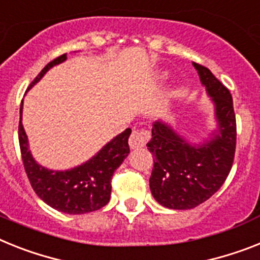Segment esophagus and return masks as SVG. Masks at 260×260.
<instances>
[{
    "mask_svg": "<svg viewBox=\"0 0 260 260\" xmlns=\"http://www.w3.org/2000/svg\"><path fill=\"white\" fill-rule=\"evenodd\" d=\"M148 139H149V134L144 129H134L132 135L129 137V147L131 149H137V148L145 147Z\"/></svg>",
    "mask_w": 260,
    "mask_h": 260,
    "instance_id": "obj_1",
    "label": "esophagus"
}]
</instances>
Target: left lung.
I'll use <instances>...</instances> for the list:
<instances>
[{"instance_id": "1", "label": "left lung", "mask_w": 260, "mask_h": 260, "mask_svg": "<svg viewBox=\"0 0 260 260\" xmlns=\"http://www.w3.org/2000/svg\"><path fill=\"white\" fill-rule=\"evenodd\" d=\"M202 86L214 104L217 129L210 139L191 144L171 124L157 120L147 144L153 154L149 178L152 196L160 205L174 210L193 209L223 185L233 167L237 144V123L231 93L211 71L193 63Z\"/></svg>"}]
</instances>
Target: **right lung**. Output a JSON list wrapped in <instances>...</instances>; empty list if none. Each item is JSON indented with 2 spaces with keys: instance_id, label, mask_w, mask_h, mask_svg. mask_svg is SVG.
<instances>
[{
  "instance_id": "obj_1",
  "label": "right lung",
  "mask_w": 260,
  "mask_h": 260,
  "mask_svg": "<svg viewBox=\"0 0 260 260\" xmlns=\"http://www.w3.org/2000/svg\"><path fill=\"white\" fill-rule=\"evenodd\" d=\"M67 59V54L46 64L32 80L29 89L42 79L51 67ZM27 89V91H29ZM22 103L19 111L18 139L23 167L30 184L43 202L66 214H86L102 209L111 197V178L129 153L128 137L131 128L113 137L88 161L67 171H52L37 162L29 149L27 135L22 125Z\"/></svg>"
}]
</instances>
